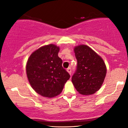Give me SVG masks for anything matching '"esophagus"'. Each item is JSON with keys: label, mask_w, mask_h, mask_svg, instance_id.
Returning <instances> with one entry per match:
<instances>
[{"label": "esophagus", "mask_w": 128, "mask_h": 128, "mask_svg": "<svg viewBox=\"0 0 128 128\" xmlns=\"http://www.w3.org/2000/svg\"><path fill=\"white\" fill-rule=\"evenodd\" d=\"M67 72H68L69 74H70V75H71V74H72V69H71V68H70V67H69V68H68L67 69Z\"/></svg>", "instance_id": "1"}]
</instances>
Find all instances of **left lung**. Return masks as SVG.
I'll return each instance as SVG.
<instances>
[{"instance_id":"8db88e82","label":"left lung","mask_w":128,"mask_h":128,"mask_svg":"<svg viewBox=\"0 0 128 128\" xmlns=\"http://www.w3.org/2000/svg\"><path fill=\"white\" fill-rule=\"evenodd\" d=\"M77 67L72 81L74 88L83 95L92 94L100 88L106 74L104 60L86 45L74 48Z\"/></svg>"}]
</instances>
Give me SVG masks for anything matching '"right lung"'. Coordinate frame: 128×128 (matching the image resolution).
<instances>
[{
  "label": "right lung",
  "instance_id": "obj_1",
  "mask_svg": "<svg viewBox=\"0 0 128 128\" xmlns=\"http://www.w3.org/2000/svg\"><path fill=\"white\" fill-rule=\"evenodd\" d=\"M59 51V47L53 44L44 46L32 53L26 64V74L32 88L46 98L60 94L70 77L63 68Z\"/></svg>",
  "mask_w": 128,
  "mask_h": 128
}]
</instances>
